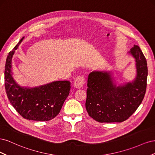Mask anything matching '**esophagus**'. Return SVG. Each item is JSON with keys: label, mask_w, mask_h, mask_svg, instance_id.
Returning a JSON list of instances; mask_svg holds the SVG:
<instances>
[{"label": "esophagus", "mask_w": 155, "mask_h": 155, "mask_svg": "<svg viewBox=\"0 0 155 155\" xmlns=\"http://www.w3.org/2000/svg\"><path fill=\"white\" fill-rule=\"evenodd\" d=\"M85 84V78L83 76H78L74 81V85L75 87L79 88L82 87Z\"/></svg>", "instance_id": "34e87169"}]
</instances>
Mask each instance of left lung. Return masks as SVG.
<instances>
[{
  "label": "left lung",
  "mask_w": 155,
  "mask_h": 155,
  "mask_svg": "<svg viewBox=\"0 0 155 155\" xmlns=\"http://www.w3.org/2000/svg\"><path fill=\"white\" fill-rule=\"evenodd\" d=\"M129 53L135 59L137 76L133 82L116 86L109 72L88 74L85 107L88 115L100 123L122 122L138 109L143 99L148 74L147 61L137 45Z\"/></svg>",
  "instance_id": "8db88e82"
}]
</instances>
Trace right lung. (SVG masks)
<instances>
[{
    "label": "right lung",
    "instance_id": "obj_1",
    "mask_svg": "<svg viewBox=\"0 0 155 155\" xmlns=\"http://www.w3.org/2000/svg\"><path fill=\"white\" fill-rule=\"evenodd\" d=\"M25 37L9 52L4 71V85L10 104L23 118L34 121H49L61 109L70 90V82L58 81L34 88L22 87L14 80L12 57Z\"/></svg>",
    "mask_w": 155,
    "mask_h": 155
}]
</instances>
